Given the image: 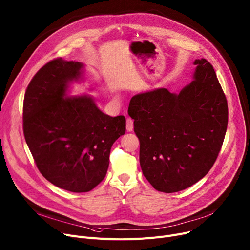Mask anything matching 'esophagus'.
Listing matches in <instances>:
<instances>
[{
  "mask_svg": "<svg viewBox=\"0 0 250 250\" xmlns=\"http://www.w3.org/2000/svg\"><path fill=\"white\" fill-rule=\"evenodd\" d=\"M134 129V121H132L130 118H127L126 120V130L131 131Z\"/></svg>",
  "mask_w": 250,
  "mask_h": 250,
  "instance_id": "34e87169",
  "label": "esophagus"
}]
</instances>
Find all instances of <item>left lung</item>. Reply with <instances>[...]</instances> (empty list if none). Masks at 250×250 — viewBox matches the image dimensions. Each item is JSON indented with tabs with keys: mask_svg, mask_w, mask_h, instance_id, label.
<instances>
[{
	"mask_svg": "<svg viewBox=\"0 0 250 250\" xmlns=\"http://www.w3.org/2000/svg\"><path fill=\"white\" fill-rule=\"evenodd\" d=\"M193 64V80L179 93L156 88L129 102L143 174L164 193L189 188L210 171L227 128V101L213 66L204 58Z\"/></svg>",
	"mask_w": 250,
	"mask_h": 250,
	"instance_id": "1",
	"label": "left lung"
}]
</instances>
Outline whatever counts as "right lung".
Returning <instances> with one entry per match:
<instances>
[{
  "instance_id": "right-lung-1",
  "label": "right lung",
  "mask_w": 250,
  "mask_h": 250,
  "mask_svg": "<svg viewBox=\"0 0 250 250\" xmlns=\"http://www.w3.org/2000/svg\"><path fill=\"white\" fill-rule=\"evenodd\" d=\"M84 67L62 58L48 62L29 83L23 106L25 140L40 173L75 193L104 179L111 146L125 132L124 115L104 113L90 94L69 96L72 83L84 81Z\"/></svg>"
}]
</instances>
